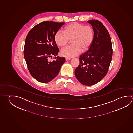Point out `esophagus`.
I'll return each instance as SVG.
<instances>
[{"label":"esophagus","instance_id":"1","mask_svg":"<svg viewBox=\"0 0 133 133\" xmlns=\"http://www.w3.org/2000/svg\"><path fill=\"white\" fill-rule=\"evenodd\" d=\"M71 59L69 58H66L65 60L66 61H69V60H70Z\"/></svg>","mask_w":133,"mask_h":133}]
</instances>
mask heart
Listing matches in <instances>:
<instances>
[{
	"label": "heart",
	"instance_id": "b5f03b06",
	"mask_svg": "<svg viewBox=\"0 0 133 133\" xmlns=\"http://www.w3.org/2000/svg\"><path fill=\"white\" fill-rule=\"evenodd\" d=\"M94 30L91 26L74 23L66 27L64 32L58 30L55 35V41L59 47H63L71 40V45L61 49V56L72 58L88 49L94 38Z\"/></svg>",
	"mask_w": 133,
	"mask_h": 133
}]
</instances>
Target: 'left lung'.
I'll list each match as a JSON object with an SVG mask.
<instances>
[{"label":"left lung","mask_w":133,"mask_h":133,"mask_svg":"<svg viewBox=\"0 0 133 133\" xmlns=\"http://www.w3.org/2000/svg\"><path fill=\"white\" fill-rule=\"evenodd\" d=\"M87 22L93 27L94 38L87 51L80 55V64L75 70L82 84L91 86L98 83L107 74L112 56V41L105 26L98 20Z\"/></svg>","instance_id":"8db88e82"}]
</instances>
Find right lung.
Here are the masks:
<instances>
[{"label":"right lung","mask_w":133,"mask_h":133,"mask_svg":"<svg viewBox=\"0 0 133 133\" xmlns=\"http://www.w3.org/2000/svg\"><path fill=\"white\" fill-rule=\"evenodd\" d=\"M64 22L43 21L31 29L26 37L24 56L28 70L38 81H51L58 75L64 57H55L52 62L48 59L57 55L59 51L55 35Z\"/></svg>","instance_id":"add662e5"}]
</instances>
